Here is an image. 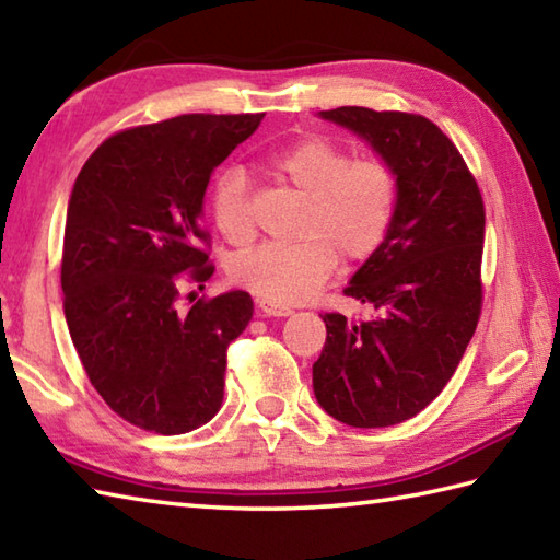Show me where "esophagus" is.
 I'll use <instances>...</instances> for the list:
<instances>
[{
	"mask_svg": "<svg viewBox=\"0 0 560 560\" xmlns=\"http://www.w3.org/2000/svg\"><path fill=\"white\" fill-rule=\"evenodd\" d=\"M258 312L262 316H290L292 307H288V304H278V302H272V300H260L258 302Z\"/></svg>",
	"mask_w": 560,
	"mask_h": 560,
	"instance_id": "esophagus-1",
	"label": "esophagus"
}]
</instances>
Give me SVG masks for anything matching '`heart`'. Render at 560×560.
<instances>
[{"label":"heart","instance_id":"obj_1","mask_svg":"<svg viewBox=\"0 0 560 560\" xmlns=\"http://www.w3.org/2000/svg\"><path fill=\"white\" fill-rule=\"evenodd\" d=\"M272 167L310 199L298 244H260L231 262L241 288L278 304L307 300L339 262L373 258L393 229L399 199L395 167L385 158H353L346 145L310 136L272 155ZM209 212L221 236L241 244L250 236L246 171L226 165L214 177Z\"/></svg>","mask_w":560,"mask_h":560}]
</instances>
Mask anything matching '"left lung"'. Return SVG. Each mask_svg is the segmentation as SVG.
<instances>
[{
	"label": "left lung",
	"instance_id": "1",
	"mask_svg": "<svg viewBox=\"0 0 560 560\" xmlns=\"http://www.w3.org/2000/svg\"><path fill=\"white\" fill-rule=\"evenodd\" d=\"M346 126L395 167L397 214L346 298L373 304L371 322L326 312V343L312 365L314 395L355 429L417 417L456 373L482 310L485 205L448 136L421 114L339 107Z\"/></svg>",
	"mask_w": 560,
	"mask_h": 560
}]
</instances>
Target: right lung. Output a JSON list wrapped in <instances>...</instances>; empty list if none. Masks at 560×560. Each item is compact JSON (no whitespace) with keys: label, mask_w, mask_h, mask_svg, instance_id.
Here are the masks:
<instances>
[{"label":"right lung","mask_w":560,"mask_h":560,"mask_svg":"<svg viewBox=\"0 0 560 560\" xmlns=\"http://www.w3.org/2000/svg\"><path fill=\"white\" fill-rule=\"evenodd\" d=\"M262 114H183L109 136L72 187L62 307L90 383L129 424L175 436L224 399L229 343L246 329L244 290L177 307L180 284L212 278L205 192Z\"/></svg>","instance_id":"obj_1"}]
</instances>
